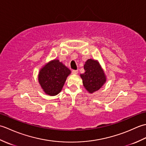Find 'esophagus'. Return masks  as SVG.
Returning a JSON list of instances; mask_svg holds the SVG:
<instances>
[{
    "mask_svg": "<svg viewBox=\"0 0 146 146\" xmlns=\"http://www.w3.org/2000/svg\"><path fill=\"white\" fill-rule=\"evenodd\" d=\"M78 70H72V73L73 75H76V74H78Z\"/></svg>",
    "mask_w": 146,
    "mask_h": 146,
    "instance_id": "esophagus-1",
    "label": "esophagus"
}]
</instances>
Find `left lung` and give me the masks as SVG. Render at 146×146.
<instances>
[{"instance_id":"1","label":"left lung","mask_w":146,"mask_h":146,"mask_svg":"<svg viewBox=\"0 0 146 146\" xmlns=\"http://www.w3.org/2000/svg\"><path fill=\"white\" fill-rule=\"evenodd\" d=\"M84 70L85 73L80 75L83 86L90 93L98 90L106 82L104 71L100 64L97 61L90 59L85 62Z\"/></svg>"}]
</instances>
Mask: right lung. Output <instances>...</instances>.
Returning a JSON list of instances; mask_svg holds the SVG:
<instances>
[{
	"label": "right lung",
	"instance_id": "obj_1",
	"mask_svg": "<svg viewBox=\"0 0 146 146\" xmlns=\"http://www.w3.org/2000/svg\"><path fill=\"white\" fill-rule=\"evenodd\" d=\"M70 70L59 60H54L46 64L39 71L38 79L46 94L54 96L61 92Z\"/></svg>",
	"mask_w": 146,
	"mask_h": 146
}]
</instances>
